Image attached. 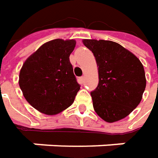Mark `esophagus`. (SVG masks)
Returning a JSON list of instances; mask_svg holds the SVG:
<instances>
[{
    "label": "esophagus",
    "instance_id": "esophagus-1",
    "mask_svg": "<svg viewBox=\"0 0 158 158\" xmlns=\"http://www.w3.org/2000/svg\"><path fill=\"white\" fill-rule=\"evenodd\" d=\"M79 81H80V83H84V76H81V77H79Z\"/></svg>",
    "mask_w": 158,
    "mask_h": 158
}]
</instances>
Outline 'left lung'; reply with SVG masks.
Masks as SVG:
<instances>
[{
  "label": "left lung",
  "instance_id": "left-lung-1",
  "mask_svg": "<svg viewBox=\"0 0 158 158\" xmlns=\"http://www.w3.org/2000/svg\"><path fill=\"white\" fill-rule=\"evenodd\" d=\"M99 70V84L91 92L95 112L107 123L126 117L139 104L146 88L144 67L139 59L112 41L84 39Z\"/></svg>",
  "mask_w": 158,
  "mask_h": 158
}]
</instances>
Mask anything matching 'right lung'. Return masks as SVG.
Returning <instances> with one entry per match:
<instances>
[{"mask_svg":"<svg viewBox=\"0 0 158 158\" xmlns=\"http://www.w3.org/2000/svg\"><path fill=\"white\" fill-rule=\"evenodd\" d=\"M75 40L55 39L43 44L23 64L19 87L28 103L45 114H57L70 106L80 84L69 56Z\"/></svg>","mask_w":158,"mask_h":158,"instance_id":"add662e5","label":"right lung"}]
</instances>
